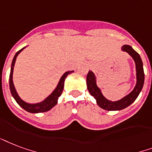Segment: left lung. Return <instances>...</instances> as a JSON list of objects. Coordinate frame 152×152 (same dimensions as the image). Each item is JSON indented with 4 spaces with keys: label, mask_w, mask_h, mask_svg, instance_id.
<instances>
[{
    "label": "left lung",
    "mask_w": 152,
    "mask_h": 152,
    "mask_svg": "<svg viewBox=\"0 0 152 152\" xmlns=\"http://www.w3.org/2000/svg\"><path fill=\"white\" fill-rule=\"evenodd\" d=\"M121 49H122V50L129 53V55L132 57V58L135 61V63H136V85L133 90L129 94L123 97L122 99L116 101V102L109 101L102 95L101 89L97 87V84H96V77H95L94 74L91 70H89L86 77L87 89L89 90V94L96 99L97 104L102 109L108 110V111L121 110V109H124L126 107L129 106L137 98L143 86L144 72H143V63H142L140 56L133 48H132L131 46L124 45L121 48Z\"/></svg>",
    "instance_id": "obj_1"
}]
</instances>
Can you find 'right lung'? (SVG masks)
I'll use <instances>...</instances> for the list:
<instances>
[{"mask_svg":"<svg viewBox=\"0 0 152 152\" xmlns=\"http://www.w3.org/2000/svg\"><path fill=\"white\" fill-rule=\"evenodd\" d=\"M23 48H22L21 50L16 53V55L14 56L12 62L11 66V71H10V75H9V88H10V91L12 95V97H14V99L16 100V102L18 103V104L20 107H22L24 110L29 112V113H43V112L49 111L50 109H52L53 107L55 106V104H57L58 99V97L61 96L62 93H63V88H64V82H65L66 77H67L68 75H70L74 71H67L66 72L64 75L62 76V77L60 78L59 82L58 84L57 87L55 88V89L52 92V94L49 95L44 101L39 103H36V104H28L27 102H23V100L21 99L20 97H19V95L16 93V90L14 87L13 82H12V73H13V68L15 63H16V59L17 55L23 50Z\"/></svg>","mask_w":152,"mask_h":152,"instance_id":"obj_1","label":"right lung"}]
</instances>
